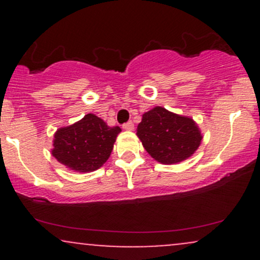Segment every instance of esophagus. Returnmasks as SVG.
<instances>
[{"instance_id":"obj_1","label":"esophagus","mask_w":260,"mask_h":260,"mask_svg":"<svg viewBox=\"0 0 260 260\" xmlns=\"http://www.w3.org/2000/svg\"><path fill=\"white\" fill-rule=\"evenodd\" d=\"M123 129H126V131H133V129H134L133 122L129 121V122H127V123H124V124H123Z\"/></svg>"}]
</instances>
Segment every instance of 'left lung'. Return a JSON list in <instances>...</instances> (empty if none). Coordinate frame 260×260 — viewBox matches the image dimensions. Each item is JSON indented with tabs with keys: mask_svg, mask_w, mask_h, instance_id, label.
<instances>
[{
	"mask_svg": "<svg viewBox=\"0 0 260 260\" xmlns=\"http://www.w3.org/2000/svg\"><path fill=\"white\" fill-rule=\"evenodd\" d=\"M137 136L149 155L164 165L181 162L192 156L203 138L192 118L161 106L143 113Z\"/></svg>",
	"mask_w": 260,
	"mask_h": 260,
	"instance_id": "1",
	"label": "left lung"
}]
</instances>
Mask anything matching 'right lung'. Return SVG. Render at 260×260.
<instances>
[{"mask_svg": "<svg viewBox=\"0 0 260 260\" xmlns=\"http://www.w3.org/2000/svg\"><path fill=\"white\" fill-rule=\"evenodd\" d=\"M120 132L118 126H107L100 117L88 113L76 123L56 131L52 156L73 171H95L110 157Z\"/></svg>", "mask_w": 260, "mask_h": 260, "instance_id": "add662e5", "label": "right lung"}]
</instances>
